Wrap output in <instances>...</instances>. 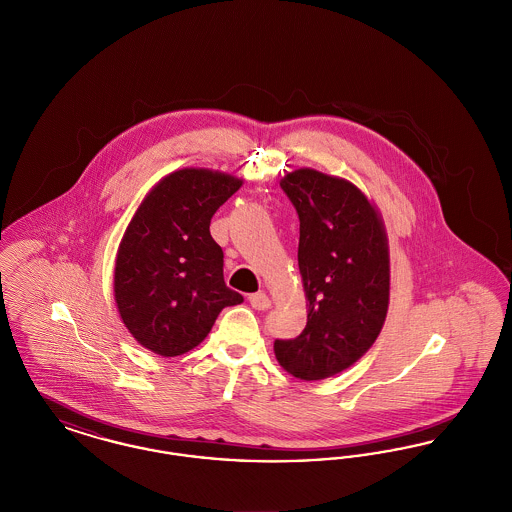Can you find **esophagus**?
I'll return each mask as SVG.
<instances>
[{"label":"esophagus","mask_w":512,"mask_h":512,"mask_svg":"<svg viewBox=\"0 0 512 512\" xmlns=\"http://www.w3.org/2000/svg\"><path fill=\"white\" fill-rule=\"evenodd\" d=\"M249 303L257 311H267V309H270V297L265 292L251 293L249 295Z\"/></svg>","instance_id":"34e87169"}]
</instances>
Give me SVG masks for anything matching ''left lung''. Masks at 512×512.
<instances>
[{
  "label": "left lung",
  "mask_w": 512,
  "mask_h": 512,
  "mask_svg": "<svg viewBox=\"0 0 512 512\" xmlns=\"http://www.w3.org/2000/svg\"><path fill=\"white\" fill-rule=\"evenodd\" d=\"M299 217L297 261L309 301L305 330L274 341L299 380H322L357 363L388 315L390 255L384 224L351 182L313 169L282 178Z\"/></svg>",
  "instance_id": "1"
}]
</instances>
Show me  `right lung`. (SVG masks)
Returning a JSON list of instances; mask_svg holds the SVG:
<instances>
[{
  "mask_svg": "<svg viewBox=\"0 0 512 512\" xmlns=\"http://www.w3.org/2000/svg\"><path fill=\"white\" fill-rule=\"evenodd\" d=\"M242 180L182 169L165 176L130 220L115 263V301L128 332L176 357L207 338L220 311L244 297L224 284L222 249L209 226Z\"/></svg>",
  "mask_w": 512,
  "mask_h": 512,
  "instance_id": "1",
  "label": "right lung"
}]
</instances>
